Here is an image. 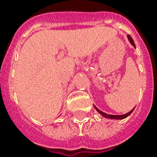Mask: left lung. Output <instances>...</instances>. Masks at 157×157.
<instances>
[{"mask_svg":"<svg viewBox=\"0 0 157 157\" xmlns=\"http://www.w3.org/2000/svg\"><path fill=\"white\" fill-rule=\"evenodd\" d=\"M128 40H129V41L130 42V44H131V45L135 48V45H134V40H133V39H132L130 36H128ZM94 108L96 109V111H97L99 114L102 115L103 117H105V118H108V119H113V120H123L124 119V118H126V117H128L129 115L131 114L132 112H133V111L134 110V108H135V107H134V108H133L130 112H127V113H125V114L124 115H108L107 114V113H105V112H103L99 109H98L94 105Z\"/></svg>","mask_w":157,"mask_h":157,"instance_id":"1","label":"left lung"}]
</instances>
